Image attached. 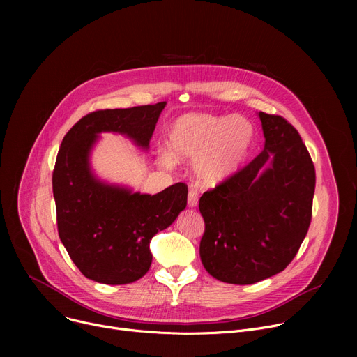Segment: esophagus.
<instances>
[{"label":"esophagus","instance_id":"34e87169","mask_svg":"<svg viewBox=\"0 0 357 357\" xmlns=\"http://www.w3.org/2000/svg\"><path fill=\"white\" fill-rule=\"evenodd\" d=\"M188 205L190 207H197L198 205V191L195 188H190L188 191Z\"/></svg>","mask_w":357,"mask_h":357}]
</instances>
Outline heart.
Here are the masks:
<instances>
[{"label":"heart","mask_w":357,"mask_h":357,"mask_svg":"<svg viewBox=\"0 0 357 357\" xmlns=\"http://www.w3.org/2000/svg\"><path fill=\"white\" fill-rule=\"evenodd\" d=\"M255 130L240 116L191 114L176 120L167 133L169 156L195 162L201 183L214 185L230 176L249 155ZM165 165L171 163L166 156Z\"/></svg>","instance_id":"b5f03b06"}]
</instances>
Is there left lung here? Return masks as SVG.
I'll return each mask as SVG.
<instances>
[{"mask_svg":"<svg viewBox=\"0 0 357 357\" xmlns=\"http://www.w3.org/2000/svg\"><path fill=\"white\" fill-rule=\"evenodd\" d=\"M265 149L199 198L204 268L221 282L249 285L282 272L307 236L315 167L296 128L259 112Z\"/></svg>","mask_w":357,"mask_h":357,"instance_id":"8db88e82","label":"left lung"}]
</instances>
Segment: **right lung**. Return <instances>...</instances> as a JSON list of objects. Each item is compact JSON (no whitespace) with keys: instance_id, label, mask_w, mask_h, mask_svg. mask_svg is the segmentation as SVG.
Here are the masks:
<instances>
[{"instance_id":"right-lung-1","label":"right lung","mask_w":357,"mask_h":357,"mask_svg":"<svg viewBox=\"0 0 357 357\" xmlns=\"http://www.w3.org/2000/svg\"><path fill=\"white\" fill-rule=\"evenodd\" d=\"M165 105L92 111L62 140L52 176L58 233L73 264L96 282L124 285L144 276L152 265L150 240L186 207L183 182L156 195L133 194L100 182L89 169L98 133L116 131L147 147Z\"/></svg>"}]
</instances>
